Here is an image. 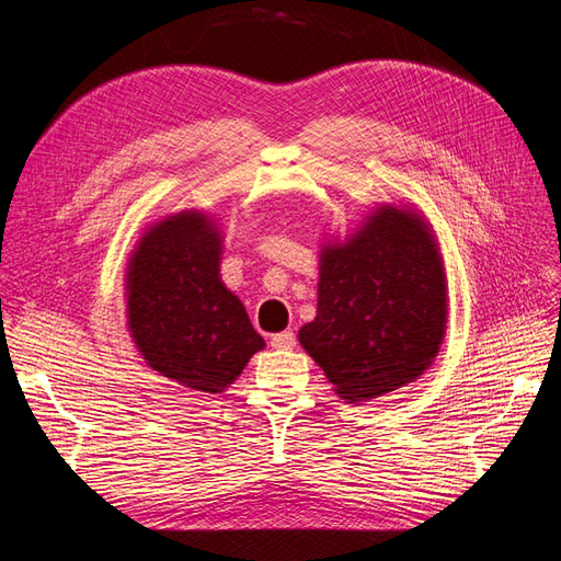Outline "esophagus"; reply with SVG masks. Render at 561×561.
<instances>
[{
    "mask_svg": "<svg viewBox=\"0 0 561 561\" xmlns=\"http://www.w3.org/2000/svg\"><path fill=\"white\" fill-rule=\"evenodd\" d=\"M295 344H297V339H295V332H290V330L271 336V346L274 348H293Z\"/></svg>",
    "mask_w": 561,
    "mask_h": 561,
    "instance_id": "1",
    "label": "esophagus"
}]
</instances>
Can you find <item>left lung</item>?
I'll list each match as a JSON object with an SVG mask.
<instances>
[{
  "label": "left lung",
  "mask_w": 561,
  "mask_h": 561,
  "mask_svg": "<svg viewBox=\"0 0 561 561\" xmlns=\"http://www.w3.org/2000/svg\"><path fill=\"white\" fill-rule=\"evenodd\" d=\"M447 330V276L426 219L381 206L320 250L318 313L299 344L334 393L367 402L428 369Z\"/></svg>",
  "instance_id": "left-lung-1"
}]
</instances>
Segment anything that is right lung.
<instances>
[{
    "label": "right lung",
    "mask_w": 561,
    "mask_h": 561,
    "mask_svg": "<svg viewBox=\"0 0 561 561\" xmlns=\"http://www.w3.org/2000/svg\"><path fill=\"white\" fill-rule=\"evenodd\" d=\"M222 236L182 210L149 227L128 260V332L151 369L201 393H222L264 339L219 278Z\"/></svg>",
    "instance_id": "1"
}]
</instances>
